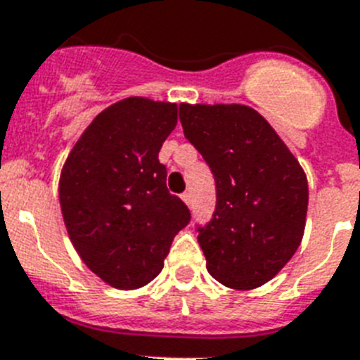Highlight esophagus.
Masks as SVG:
<instances>
[{
  "instance_id": "1",
  "label": "esophagus",
  "mask_w": 360,
  "mask_h": 360,
  "mask_svg": "<svg viewBox=\"0 0 360 360\" xmlns=\"http://www.w3.org/2000/svg\"><path fill=\"white\" fill-rule=\"evenodd\" d=\"M181 199H183V201H184V205H186V206H192V205H193L192 193H190V192H184L183 195H181Z\"/></svg>"
}]
</instances>
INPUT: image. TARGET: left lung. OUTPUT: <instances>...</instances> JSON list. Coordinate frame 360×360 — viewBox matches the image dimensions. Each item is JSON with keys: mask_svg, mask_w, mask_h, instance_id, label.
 Listing matches in <instances>:
<instances>
[{"mask_svg": "<svg viewBox=\"0 0 360 360\" xmlns=\"http://www.w3.org/2000/svg\"><path fill=\"white\" fill-rule=\"evenodd\" d=\"M179 120L217 188L214 219L198 236L206 270L228 288H259L301 245L308 212L304 170L252 106L181 103Z\"/></svg>", "mask_w": 360, "mask_h": 360, "instance_id": "8db88e82", "label": "left lung"}]
</instances>
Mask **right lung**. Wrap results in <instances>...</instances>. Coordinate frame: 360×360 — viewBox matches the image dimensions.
Wrapping results in <instances>:
<instances>
[{
  "label": "right lung",
  "mask_w": 360,
  "mask_h": 360,
  "mask_svg": "<svg viewBox=\"0 0 360 360\" xmlns=\"http://www.w3.org/2000/svg\"><path fill=\"white\" fill-rule=\"evenodd\" d=\"M177 124V103L148 98L106 106L72 146L59 176V205L77 255L103 283L143 288L165 266L190 221L167 188L158 159Z\"/></svg>",
  "instance_id": "right-lung-1"
}]
</instances>
